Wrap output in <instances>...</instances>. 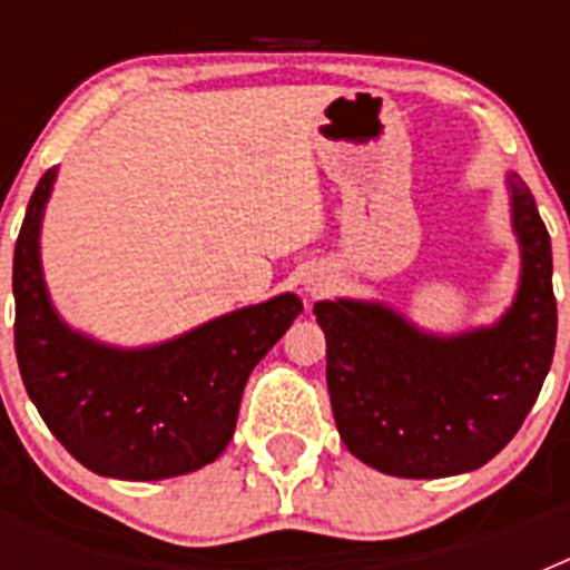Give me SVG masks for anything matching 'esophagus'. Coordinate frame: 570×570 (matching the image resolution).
Listing matches in <instances>:
<instances>
[{
    "instance_id": "obj_1",
    "label": "esophagus",
    "mask_w": 570,
    "mask_h": 570,
    "mask_svg": "<svg viewBox=\"0 0 570 570\" xmlns=\"http://www.w3.org/2000/svg\"><path fill=\"white\" fill-rule=\"evenodd\" d=\"M308 291L311 294H322V291H325V285H322V282H308Z\"/></svg>"
}]
</instances>
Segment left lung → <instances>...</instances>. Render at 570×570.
<instances>
[{"label": "left lung", "mask_w": 570, "mask_h": 570, "mask_svg": "<svg viewBox=\"0 0 570 570\" xmlns=\"http://www.w3.org/2000/svg\"><path fill=\"white\" fill-rule=\"evenodd\" d=\"M520 288L491 328L428 334L382 302L322 299L336 431L356 460L391 476L476 471L513 440L557 345L551 236L531 190L508 174Z\"/></svg>", "instance_id": "left-lung-1"}]
</instances>
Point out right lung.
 Wrapping results in <instances>:
<instances>
[{"instance_id": "1", "label": "right lung", "mask_w": 570, "mask_h": 570, "mask_svg": "<svg viewBox=\"0 0 570 570\" xmlns=\"http://www.w3.org/2000/svg\"><path fill=\"white\" fill-rule=\"evenodd\" d=\"M57 168L30 196L13 250L24 391L73 460L114 480H168L228 448L256 362L302 314L296 294L230 311L176 340L114 347L68 328L45 288L39 230Z\"/></svg>"}]
</instances>
